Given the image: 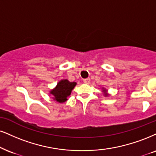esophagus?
I'll return each instance as SVG.
<instances>
[{"label":"esophagus","instance_id":"obj_1","mask_svg":"<svg viewBox=\"0 0 156 156\" xmlns=\"http://www.w3.org/2000/svg\"><path fill=\"white\" fill-rule=\"evenodd\" d=\"M83 82H84V83H85V84H90V78L84 79V80H83Z\"/></svg>","mask_w":156,"mask_h":156}]
</instances>
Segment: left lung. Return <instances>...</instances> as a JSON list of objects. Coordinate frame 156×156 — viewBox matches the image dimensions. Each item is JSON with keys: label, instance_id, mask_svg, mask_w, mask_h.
I'll use <instances>...</instances> for the list:
<instances>
[{"label": "left lung", "instance_id": "obj_1", "mask_svg": "<svg viewBox=\"0 0 156 156\" xmlns=\"http://www.w3.org/2000/svg\"><path fill=\"white\" fill-rule=\"evenodd\" d=\"M103 93H104L105 96L108 95V94L107 93V90H105V89H104V88H103Z\"/></svg>", "mask_w": 156, "mask_h": 156}]
</instances>
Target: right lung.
I'll return each mask as SVG.
<instances>
[{"instance_id": "add662e5", "label": "right lung", "mask_w": 156, "mask_h": 156, "mask_svg": "<svg viewBox=\"0 0 156 156\" xmlns=\"http://www.w3.org/2000/svg\"><path fill=\"white\" fill-rule=\"evenodd\" d=\"M76 84L74 82H71L68 80H62L57 84L54 89L51 90L50 93L53 96L54 101L60 103H64L68 100L67 98L71 95Z\"/></svg>"}]
</instances>
